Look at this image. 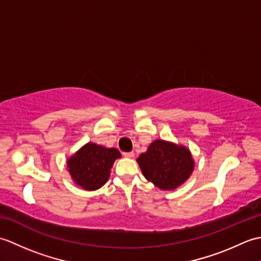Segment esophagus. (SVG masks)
Returning <instances> with one entry per match:
<instances>
[{
    "instance_id": "esophagus-1",
    "label": "esophagus",
    "mask_w": 261,
    "mask_h": 261,
    "mask_svg": "<svg viewBox=\"0 0 261 261\" xmlns=\"http://www.w3.org/2000/svg\"><path fill=\"white\" fill-rule=\"evenodd\" d=\"M123 156L126 158H132L135 157V152L134 151H130V152H123Z\"/></svg>"
}]
</instances>
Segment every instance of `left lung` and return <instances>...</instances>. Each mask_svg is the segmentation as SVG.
I'll return each instance as SVG.
<instances>
[{
    "label": "left lung",
    "mask_w": 261,
    "mask_h": 261,
    "mask_svg": "<svg viewBox=\"0 0 261 261\" xmlns=\"http://www.w3.org/2000/svg\"><path fill=\"white\" fill-rule=\"evenodd\" d=\"M143 176L162 190H175L191 176L194 162L187 148L156 140L137 159Z\"/></svg>",
    "instance_id": "1"
}]
</instances>
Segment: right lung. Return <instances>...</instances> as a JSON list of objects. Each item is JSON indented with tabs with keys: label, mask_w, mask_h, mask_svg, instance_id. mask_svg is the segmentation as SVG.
I'll return each instance as SVG.
<instances>
[{
	"label": "right lung",
	"mask_w": 261,
	"mask_h": 261,
	"mask_svg": "<svg viewBox=\"0 0 261 261\" xmlns=\"http://www.w3.org/2000/svg\"><path fill=\"white\" fill-rule=\"evenodd\" d=\"M121 153L115 148H105L87 143L68 159L67 167L77 185L87 191H95L110 177V169Z\"/></svg>",
	"instance_id": "obj_1"
}]
</instances>
